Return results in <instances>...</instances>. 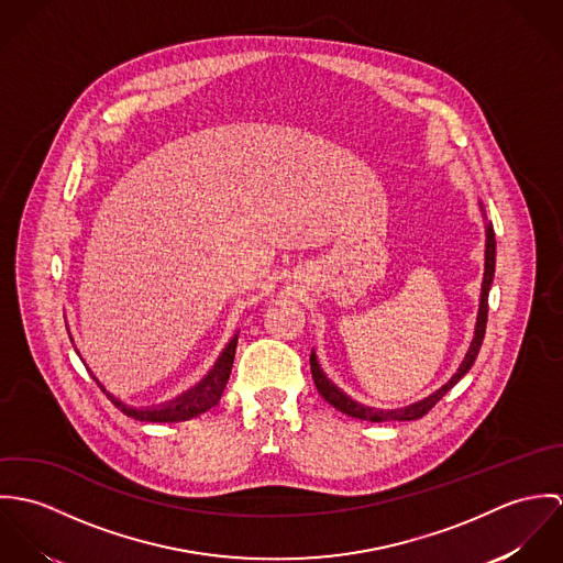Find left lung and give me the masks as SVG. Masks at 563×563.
Returning a JSON list of instances; mask_svg holds the SVG:
<instances>
[{
	"mask_svg": "<svg viewBox=\"0 0 563 563\" xmlns=\"http://www.w3.org/2000/svg\"><path fill=\"white\" fill-rule=\"evenodd\" d=\"M485 236H487V241H485V273H483L482 303H479V314H477L475 338H473L471 349H468L464 362L460 364L457 373H455L440 390H435L431 397H427V399H422V401L411 402V405L401 407V409H375V407H368V405L353 401V399L346 397L338 386H333V384L327 379V375L322 373V368L319 366V360H317V353L312 351V355H310L312 379H314V386H317V390L321 393V397L324 401L329 402V405H333L335 409H340L342 413L353 416V418H360V420H371V422L416 420V418H422L435 402L440 401V399L471 371V366L475 364V360H477V355H479L483 335H485V324H487V295H489V286H492V279H494V266H496V241H494L492 223H487Z\"/></svg>",
	"mask_w": 563,
	"mask_h": 563,
	"instance_id": "1",
	"label": "left lung"
}]
</instances>
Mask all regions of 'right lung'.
Wrapping results in <instances>:
<instances>
[{
    "mask_svg": "<svg viewBox=\"0 0 563 563\" xmlns=\"http://www.w3.org/2000/svg\"><path fill=\"white\" fill-rule=\"evenodd\" d=\"M236 342H239V333H234V338L225 344V349L221 351V355L217 357L214 366L210 368V373L190 390H186L184 395H179L173 401L156 405V407H132L125 405L119 399H114L110 393H106V388L99 384V388L108 395V399L114 402L125 416L134 418V420H145V422H181V420H190L197 418L199 413L208 411L210 407H214L221 401L223 390L228 386L232 366H234V355H236Z\"/></svg>",
    "mask_w": 563,
    "mask_h": 563,
    "instance_id": "right-lung-1",
    "label": "right lung"
}]
</instances>
